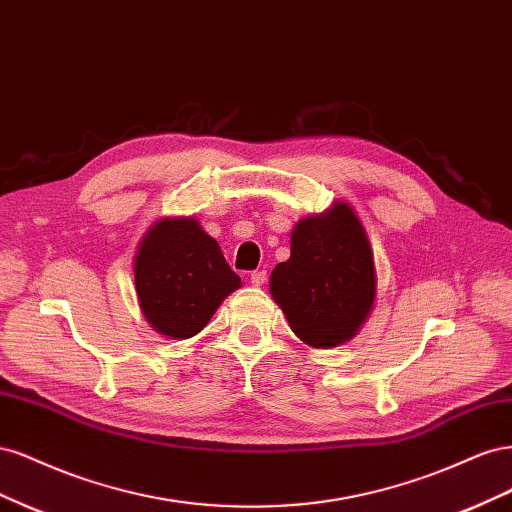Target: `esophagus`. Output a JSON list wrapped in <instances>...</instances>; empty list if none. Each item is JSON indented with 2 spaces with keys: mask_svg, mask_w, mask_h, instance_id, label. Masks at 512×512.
Wrapping results in <instances>:
<instances>
[{
  "mask_svg": "<svg viewBox=\"0 0 512 512\" xmlns=\"http://www.w3.org/2000/svg\"><path fill=\"white\" fill-rule=\"evenodd\" d=\"M250 282H252V286H262L267 282V271H254L250 275Z\"/></svg>",
  "mask_w": 512,
  "mask_h": 512,
  "instance_id": "esophagus-1",
  "label": "esophagus"
}]
</instances>
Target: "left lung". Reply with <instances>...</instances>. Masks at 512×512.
<instances>
[{"label":"left lung","instance_id":"8db88e82","mask_svg":"<svg viewBox=\"0 0 512 512\" xmlns=\"http://www.w3.org/2000/svg\"><path fill=\"white\" fill-rule=\"evenodd\" d=\"M269 290L292 333L312 348L342 346L361 331L376 303L374 250L350 203L297 222L290 258L271 273Z\"/></svg>","mask_w":512,"mask_h":512}]
</instances>
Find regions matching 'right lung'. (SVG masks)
<instances>
[{
  "mask_svg": "<svg viewBox=\"0 0 512 512\" xmlns=\"http://www.w3.org/2000/svg\"><path fill=\"white\" fill-rule=\"evenodd\" d=\"M134 286L151 329L188 339L207 327L241 277L228 267L218 241L194 218H160L136 247Z\"/></svg>",
  "mask_w": 512,
  "mask_h": 512,
  "instance_id": "right-lung-1",
  "label": "right lung"
}]
</instances>
